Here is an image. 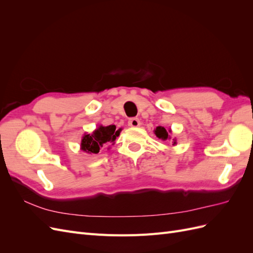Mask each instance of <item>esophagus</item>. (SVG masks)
Returning a JSON list of instances; mask_svg holds the SVG:
<instances>
[{
  "mask_svg": "<svg viewBox=\"0 0 253 253\" xmlns=\"http://www.w3.org/2000/svg\"><path fill=\"white\" fill-rule=\"evenodd\" d=\"M127 124L131 127H138L140 126V120L138 118H131L128 120Z\"/></svg>",
  "mask_w": 253,
  "mask_h": 253,
  "instance_id": "34e87169",
  "label": "esophagus"
}]
</instances>
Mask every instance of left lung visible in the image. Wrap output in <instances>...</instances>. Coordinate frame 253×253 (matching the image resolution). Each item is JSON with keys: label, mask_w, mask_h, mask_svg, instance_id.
<instances>
[{"label": "left lung", "mask_w": 253, "mask_h": 253, "mask_svg": "<svg viewBox=\"0 0 253 253\" xmlns=\"http://www.w3.org/2000/svg\"><path fill=\"white\" fill-rule=\"evenodd\" d=\"M154 133L155 135L158 137L159 139L162 140H170L171 139V136H170V133H171V129H169V131H167V129L164 127V126H157L155 129H154ZM173 140V144H176V139H172Z\"/></svg>", "instance_id": "1"}]
</instances>
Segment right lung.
<instances>
[{
    "mask_svg": "<svg viewBox=\"0 0 253 253\" xmlns=\"http://www.w3.org/2000/svg\"><path fill=\"white\" fill-rule=\"evenodd\" d=\"M120 134V129L116 131L115 126H99L91 134H84L81 140V150L89 154H98L101 148L114 143L116 137Z\"/></svg>",
    "mask_w": 253,
    "mask_h": 253,
    "instance_id": "obj_1",
    "label": "right lung"
}]
</instances>
